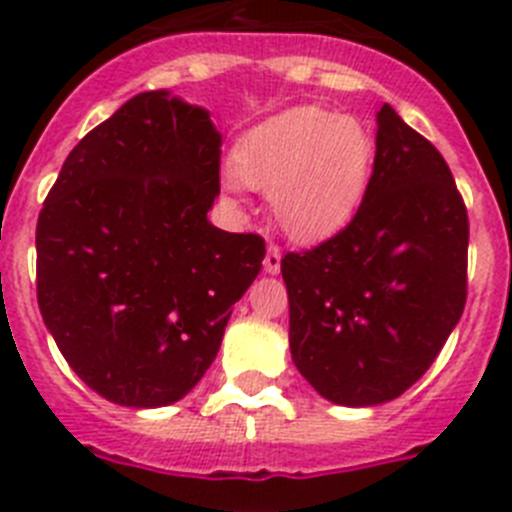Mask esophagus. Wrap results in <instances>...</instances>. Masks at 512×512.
Returning a JSON list of instances; mask_svg holds the SVG:
<instances>
[{"instance_id": "34e87169", "label": "esophagus", "mask_w": 512, "mask_h": 512, "mask_svg": "<svg viewBox=\"0 0 512 512\" xmlns=\"http://www.w3.org/2000/svg\"><path fill=\"white\" fill-rule=\"evenodd\" d=\"M279 269H282V251H279V246H269L266 248L264 271L266 274H279Z\"/></svg>"}]
</instances>
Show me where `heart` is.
<instances>
[{
    "label": "heart",
    "instance_id": "obj_1",
    "mask_svg": "<svg viewBox=\"0 0 512 512\" xmlns=\"http://www.w3.org/2000/svg\"><path fill=\"white\" fill-rule=\"evenodd\" d=\"M372 166L374 138L364 122L320 107H292L238 140V179L223 187L233 200H241V182L266 192L274 220L292 241L323 243L354 220Z\"/></svg>",
    "mask_w": 512,
    "mask_h": 512
}]
</instances>
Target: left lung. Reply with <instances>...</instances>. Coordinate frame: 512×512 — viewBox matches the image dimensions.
<instances>
[{
    "label": "left lung",
    "mask_w": 512,
    "mask_h": 512,
    "mask_svg": "<svg viewBox=\"0 0 512 512\" xmlns=\"http://www.w3.org/2000/svg\"><path fill=\"white\" fill-rule=\"evenodd\" d=\"M467 248V207L449 166L384 104L354 220L318 248L282 259L297 372L346 408L400 397L464 312Z\"/></svg>",
    "instance_id": "obj_1"
}]
</instances>
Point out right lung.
Wrapping results in <instances>:
<instances>
[{"label": "right lung", "mask_w": 512, "mask_h": 512, "mask_svg": "<svg viewBox=\"0 0 512 512\" xmlns=\"http://www.w3.org/2000/svg\"><path fill=\"white\" fill-rule=\"evenodd\" d=\"M220 133L166 89L79 140L38 217V305L63 359L104 400L164 408L205 377L264 241L207 220Z\"/></svg>", "instance_id": "right-lung-1"}]
</instances>
